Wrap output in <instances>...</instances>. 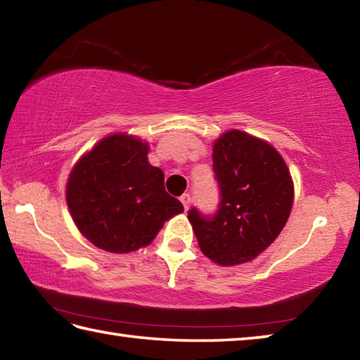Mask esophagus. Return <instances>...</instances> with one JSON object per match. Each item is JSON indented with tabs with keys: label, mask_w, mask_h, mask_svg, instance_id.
I'll use <instances>...</instances> for the list:
<instances>
[{
	"label": "esophagus",
	"mask_w": 360,
	"mask_h": 360,
	"mask_svg": "<svg viewBox=\"0 0 360 360\" xmlns=\"http://www.w3.org/2000/svg\"><path fill=\"white\" fill-rule=\"evenodd\" d=\"M179 200H181V203L184 205V210L187 211V210H188V206H191V203H192V197H191V193H182Z\"/></svg>",
	"instance_id": "esophagus-1"
}]
</instances>
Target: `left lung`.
Returning a JSON list of instances; mask_svg holds the SVG:
<instances>
[{
	"mask_svg": "<svg viewBox=\"0 0 360 360\" xmlns=\"http://www.w3.org/2000/svg\"><path fill=\"white\" fill-rule=\"evenodd\" d=\"M221 203L212 217L188 211L202 252L222 266L251 262L288 222L294 182L271 144L241 130L225 131L212 146Z\"/></svg>",
	"mask_w": 360,
	"mask_h": 360,
	"instance_id": "1",
	"label": "left lung"
}]
</instances>
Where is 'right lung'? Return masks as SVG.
Here are the masks:
<instances>
[{
	"label": "right lung",
	"mask_w": 360,
	"mask_h": 360,
	"mask_svg": "<svg viewBox=\"0 0 360 360\" xmlns=\"http://www.w3.org/2000/svg\"><path fill=\"white\" fill-rule=\"evenodd\" d=\"M149 144L127 133L103 138L79 158L66 182V205L79 231L108 252L138 251L168 219L184 211L148 160Z\"/></svg>",
	"instance_id": "1"
}]
</instances>
